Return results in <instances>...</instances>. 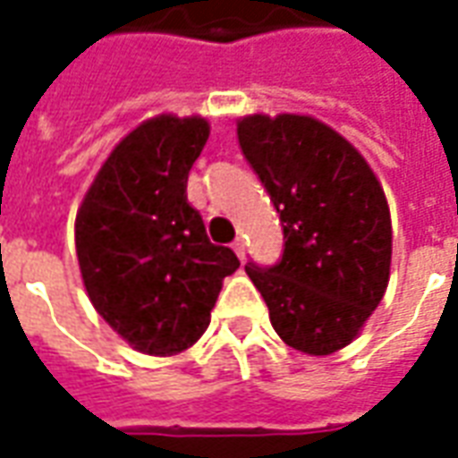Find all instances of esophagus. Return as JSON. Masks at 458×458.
<instances>
[{
	"label": "esophagus",
	"mask_w": 458,
	"mask_h": 458,
	"mask_svg": "<svg viewBox=\"0 0 458 458\" xmlns=\"http://www.w3.org/2000/svg\"><path fill=\"white\" fill-rule=\"evenodd\" d=\"M233 250H235L238 259H245V242H242V240H235V242H233Z\"/></svg>",
	"instance_id": "esophagus-1"
}]
</instances>
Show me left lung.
Here are the masks:
<instances>
[{"label": "left lung", "instance_id": "8db88e82", "mask_svg": "<svg viewBox=\"0 0 458 458\" xmlns=\"http://www.w3.org/2000/svg\"><path fill=\"white\" fill-rule=\"evenodd\" d=\"M238 141L284 228L277 265L248 262L245 272L284 344L336 353L360 336L390 282L393 220L383 186L363 154L311 114H245Z\"/></svg>", "mask_w": 458, "mask_h": 458}]
</instances>
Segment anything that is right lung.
Returning <instances> with one entry per match:
<instances>
[{"mask_svg":"<svg viewBox=\"0 0 458 458\" xmlns=\"http://www.w3.org/2000/svg\"><path fill=\"white\" fill-rule=\"evenodd\" d=\"M210 124L161 113L107 154L75 216V252L88 299L144 355H179L210 324L223 279L240 267L213 245L186 199Z\"/></svg>","mask_w":458,"mask_h":458,"instance_id":"1","label":"right lung"}]
</instances>
